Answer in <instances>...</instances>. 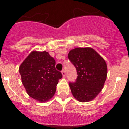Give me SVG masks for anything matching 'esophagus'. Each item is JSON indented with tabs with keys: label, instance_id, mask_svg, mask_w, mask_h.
Segmentation results:
<instances>
[{
	"label": "esophagus",
	"instance_id": "obj_1",
	"mask_svg": "<svg viewBox=\"0 0 129 129\" xmlns=\"http://www.w3.org/2000/svg\"><path fill=\"white\" fill-rule=\"evenodd\" d=\"M61 73H62V77H64L66 76V72L65 71H64V70H62V72H61Z\"/></svg>",
	"mask_w": 129,
	"mask_h": 129
}]
</instances>
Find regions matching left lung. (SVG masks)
Here are the masks:
<instances>
[{
	"label": "left lung",
	"mask_w": 129,
	"mask_h": 129,
	"mask_svg": "<svg viewBox=\"0 0 129 129\" xmlns=\"http://www.w3.org/2000/svg\"><path fill=\"white\" fill-rule=\"evenodd\" d=\"M68 57L78 75L75 83H69L73 96L80 102L92 101L101 92L107 79L105 61L92 48H76L69 52Z\"/></svg>",
	"instance_id": "8db88e82"
}]
</instances>
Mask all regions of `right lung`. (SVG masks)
<instances>
[{
  "mask_svg": "<svg viewBox=\"0 0 129 129\" xmlns=\"http://www.w3.org/2000/svg\"><path fill=\"white\" fill-rule=\"evenodd\" d=\"M22 83L27 94L41 103L54 95L62 76L55 69V61L47 52L33 51L19 67Z\"/></svg>",
  "mask_w": 129,
  "mask_h": 129,
  "instance_id": "obj_1",
  "label": "right lung"
}]
</instances>
